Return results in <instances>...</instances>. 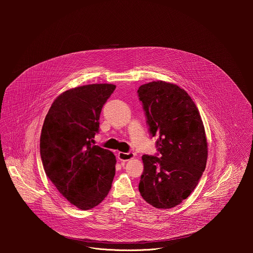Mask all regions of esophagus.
Instances as JSON below:
<instances>
[{
    "mask_svg": "<svg viewBox=\"0 0 253 253\" xmlns=\"http://www.w3.org/2000/svg\"><path fill=\"white\" fill-rule=\"evenodd\" d=\"M118 158L120 161H123V162H126V161H129L131 159L134 158V153L132 152H129V153H123V152H119L118 154Z\"/></svg>",
    "mask_w": 253,
    "mask_h": 253,
    "instance_id": "1",
    "label": "esophagus"
}]
</instances>
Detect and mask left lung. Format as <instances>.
I'll return each instance as SVG.
<instances>
[{
	"mask_svg": "<svg viewBox=\"0 0 253 253\" xmlns=\"http://www.w3.org/2000/svg\"><path fill=\"white\" fill-rule=\"evenodd\" d=\"M138 96L160 158L143 155L139 192L157 209H171L195 190L208 161L205 126L195 102L177 84L157 81L142 84Z\"/></svg>",
	"mask_w": 253,
	"mask_h": 253,
	"instance_id": "1",
	"label": "left lung"
}]
</instances>
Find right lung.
<instances>
[{
	"instance_id": "1",
	"label": "right lung",
	"mask_w": 253,
	"mask_h": 253,
	"mask_svg": "<svg viewBox=\"0 0 253 253\" xmlns=\"http://www.w3.org/2000/svg\"><path fill=\"white\" fill-rule=\"evenodd\" d=\"M112 84L77 86L58 95L42 128L40 154L46 176L76 208L87 211L108 195L116 157L94 143L103 105Z\"/></svg>"
}]
</instances>
